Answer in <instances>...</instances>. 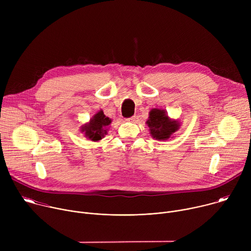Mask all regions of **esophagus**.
Returning <instances> with one entry per match:
<instances>
[{
	"label": "esophagus",
	"mask_w": 251,
	"mask_h": 251,
	"mask_svg": "<svg viewBox=\"0 0 251 251\" xmlns=\"http://www.w3.org/2000/svg\"><path fill=\"white\" fill-rule=\"evenodd\" d=\"M136 120H137V116H132L127 119V121H129V122H136Z\"/></svg>",
	"instance_id": "obj_1"
}]
</instances>
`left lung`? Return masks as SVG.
<instances>
[{
  "label": "left lung",
  "mask_w": 251,
  "mask_h": 251,
  "mask_svg": "<svg viewBox=\"0 0 251 251\" xmlns=\"http://www.w3.org/2000/svg\"><path fill=\"white\" fill-rule=\"evenodd\" d=\"M150 128L151 135L157 140H167L178 129L176 121H171L164 110L152 109L146 122Z\"/></svg>",
  "instance_id": "8db88e82"
}]
</instances>
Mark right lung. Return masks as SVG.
<instances>
[{
    "label": "right lung",
    "mask_w": 251,
    "mask_h": 251,
    "mask_svg": "<svg viewBox=\"0 0 251 251\" xmlns=\"http://www.w3.org/2000/svg\"><path fill=\"white\" fill-rule=\"evenodd\" d=\"M111 123V120L106 117L103 111H99L94 117L90 120L88 125L82 127V131L85 133V136L92 141L101 140V138L107 133L105 128Z\"/></svg>",
    "instance_id": "right-lung-1"
}]
</instances>
